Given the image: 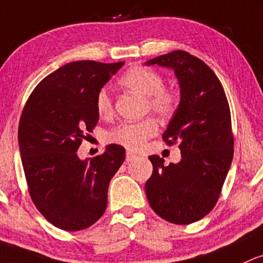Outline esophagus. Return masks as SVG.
<instances>
[{
	"instance_id": "obj_1",
	"label": "esophagus",
	"mask_w": 263,
	"mask_h": 263,
	"mask_svg": "<svg viewBox=\"0 0 263 263\" xmlns=\"http://www.w3.org/2000/svg\"><path fill=\"white\" fill-rule=\"evenodd\" d=\"M136 157L137 156L135 155L134 152H129V151L126 152V162H132V161H134Z\"/></svg>"
}]
</instances>
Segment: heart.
I'll use <instances>...</instances> for the list:
<instances>
[{"mask_svg":"<svg viewBox=\"0 0 263 263\" xmlns=\"http://www.w3.org/2000/svg\"><path fill=\"white\" fill-rule=\"evenodd\" d=\"M120 83L129 91L145 97V111H152L160 117L172 116L180 103L177 92L164 87L163 77L151 68L142 66L129 68L121 76ZM95 105L101 117H109L114 114V105L107 89L101 88L97 92ZM157 132L158 125L155 118L146 117L137 122H123L114 127L108 132V140L125 148L137 151Z\"/></svg>","mask_w":263,"mask_h":263,"instance_id":"heart-1","label":"heart"}]
</instances>
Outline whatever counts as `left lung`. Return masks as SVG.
Instances as JSON below:
<instances>
[{
	"instance_id": "8db88e82",
	"label": "left lung",
	"mask_w": 263,
	"mask_h": 263,
	"mask_svg": "<svg viewBox=\"0 0 263 263\" xmlns=\"http://www.w3.org/2000/svg\"><path fill=\"white\" fill-rule=\"evenodd\" d=\"M146 65L175 71L181 101L162 135L178 143L181 161L164 164L149 156L154 172L145 184L147 200L163 220L189 224L203 218L217 203L233 157L231 112L220 80L202 60L177 50Z\"/></svg>"
}]
</instances>
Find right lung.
I'll use <instances>...</instances> for the list:
<instances>
[{"instance_id": "obj_1", "label": "right lung", "mask_w": 263, "mask_h": 263, "mask_svg": "<svg viewBox=\"0 0 263 263\" xmlns=\"http://www.w3.org/2000/svg\"><path fill=\"white\" fill-rule=\"evenodd\" d=\"M125 62L76 61L46 76L26 102L18 145L28 192L53 226L80 231L106 211L108 183L125 161V148L80 160L85 132L99 122L96 95Z\"/></svg>"}]
</instances>
